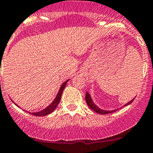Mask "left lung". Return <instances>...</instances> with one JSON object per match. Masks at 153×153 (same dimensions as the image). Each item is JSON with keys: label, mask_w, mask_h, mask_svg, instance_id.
<instances>
[{"label": "left lung", "mask_w": 153, "mask_h": 153, "mask_svg": "<svg viewBox=\"0 0 153 153\" xmlns=\"http://www.w3.org/2000/svg\"><path fill=\"white\" fill-rule=\"evenodd\" d=\"M134 100L132 99L131 100H130L129 102H128L127 103H126L125 105H123V106H127L128 105H129L130 103H131V102H133V100ZM85 101L86 102H87L88 105L89 107H90L91 108L93 111H94L95 112L98 113V114H111V113H113V112H115L116 111H117L118 108H117V109H114V110H103V109H101V108H100L99 107L97 106V105H96L94 104V102H93V100H92L91 97V95L89 94L88 92H86V94H85Z\"/></svg>", "instance_id": "obj_1"}]
</instances>
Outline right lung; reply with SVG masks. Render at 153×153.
<instances>
[{
    "label": "right lung",
    "instance_id": "obj_1",
    "mask_svg": "<svg viewBox=\"0 0 153 153\" xmlns=\"http://www.w3.org/2000/svg\"><path fill=\"white\" fill-rule=\"evenodd\" d=\"M68 81H69V79H68V80H66L65 82L62 83V85L61 87H60L58 94H57L56 97V98L54 99V100L53 101V102H51V103L48 106H47L45 109L42 110V111H37V112H29V113L31 114H33V115L39 116V117H42V116L48 115V114L52 113L53 111L56 109V108L57 105H59V101L61 100V97H62V94L63 90H64L66 84H67V82ZM15 104L16 105V103H15ZM17 105L18 107H19L18 105Z\"/></svg>",
    "mask_w": 153,
    "mask_h": 153
}]
</instances>
